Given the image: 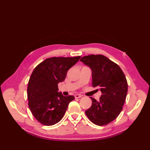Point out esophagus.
<instances>
[{
    "instance_id": "obj_1",
    "label": "esophagus",
    "mask_w": 150,
    "mask_h": 150,
    "mask_svg": "<svg viewBox=\"0 0 150 150\" xmlns=\"http://www.w3.org/2000/svg\"><path fill=\"white\" fill-rule=\"evenodd\" d=\"M81 97H82V95H79V94L75 95V98H81Z\"/></svg>"
}]
</instances>
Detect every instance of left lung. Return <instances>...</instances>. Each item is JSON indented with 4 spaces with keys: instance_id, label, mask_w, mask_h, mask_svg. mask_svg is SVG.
<instances>
[{
    "instance_id": "8db88e82",
    "label": "left lung",
    "mask_w": 150,
    "mask_h": 150,
    "mask_svg": "<svg viewBox=\"0 0 150 150\" xmlns=\"http://www.w3.org/2000/svg\"><path fill=\"white\" fill-rule=\"evenodd\" d=\"M80 60L91 68V84L102 92L98 101L90 97L92 104L86 115L96 125H106L122 110L128 92L125 75L119 65L103 55L84 56Z\"/></svg>"
}]
</instances>
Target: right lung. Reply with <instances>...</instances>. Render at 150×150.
Here are the masks:
<instances>
[{"instance_id": "right-lung-1", "label": "right lung", "mask_w": 150, "mask_h": 150, "mask_svg": "<svg viewBox=\"0 0 150 150\" xmlns=\"http://www.w3.org/2000/svg\"><path fill=\"white\" fill-rule=\"evenodd\" d=\"M81 56L52 57L36 66L28 86V106L34 117L43 125L59 122L74 96H64L58 92V84L64 81L67 72Z\"/></svg>"}]
</instances>
